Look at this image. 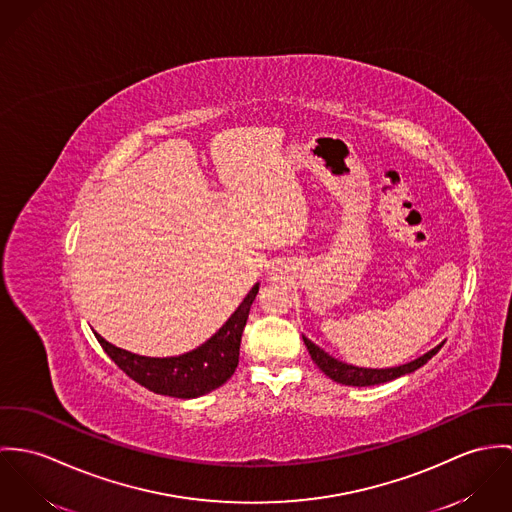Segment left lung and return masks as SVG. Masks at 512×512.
I'll list each match as a JSON object with an SVG mask.
<instances>
[{"instance_id":"left-lung-1","label":"left lung","mask_w":512,"mask_h":512,"mask_svg":"<svg viewBox=\"0 0 512 512\" xmlns=\"http://www.w3.org/2000/svg\"><path fill=\"white\" fill-rule=\"evenodd\" d=\"M302 340L308 347V353L312 357V361L320 367V371L324 375H328L332 381L341 383V385H349V387H371V385H381V383H389L393 379H398L402 375L414 373L416 369H420L424 363H428V359H432L440 347L444 345V341L440 345H436L434 349L426 351L424 355L412 359L410 363L398 365V367H385V369H367V367H357V365H349L343 363L340 359L332 357L328 351H324L320 345H316L314 341L308 340L306 336H302Z\"/></svg>"}]
</instances>
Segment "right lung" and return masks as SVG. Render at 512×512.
Listing matches in <instances>:
<instances>
[{"mask_svg":"<svg viewBox=\"0 0 512 512\" xmlns=\"http://www.w3.org/2000/svg\"><path fill=\"white\" fill-rule=\"evenodd\" d=\"M257 292L259 283L253 284L243 302L229 316L228 322L210 340L182 355L145 357L115 347L100 334H94L115 365L145 389L165 397H202L222 387L235 373L239 363L241 334Z\"/></svg>","mask_w":512,"mask_h":512,"instance_id":"1","label":"right lung"}]
</instances>
